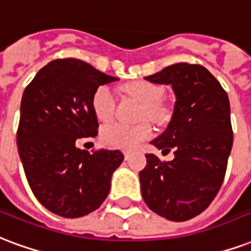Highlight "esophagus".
Returning a JSON list of instances; mask_svg holds the SVG:
<instances>
[{
	"label": "esophagus",
	"mask_w": 251,
	"mask_h": 251,
	"mask_svg": "<svg viewBox=\"0 0 251 251\" xmlns=\"http://www.w3.org/2000/svg\"><path fill=\"white\" fill-rule=\"evenodd\" d=\"M124 155H125V159L130 158V153L129 151H124Z\"/></svg>",
	"instance_id": "34e87169"
}]
</instances>
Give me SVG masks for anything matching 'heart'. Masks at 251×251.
<instances>
[{"label":"heart","instance_id":"b5f03b06","mask_svg":"<svg viewBox=\"0 0 251 251\" xmlns=\"http://www.w3.org/2000/svg\"><path fill=\"white\" fill-rule=\"evenodd\" d=\"M127 94L135 97L144 103L142 118L163 122L169 118L168 107L161 103L163 98V89L157 83L149 81H135L124 86ZM117 100L114 93L107 85H101L96 89L92 97V107L98 120L109 121L116 113ZM153 135V127L149 122L138 125H125L120 122H111L102 127L101 140L107 148L131 150L135 149L145 140Z\"/></svg>","mask_w":251,"mask_h":251}]
</instances>
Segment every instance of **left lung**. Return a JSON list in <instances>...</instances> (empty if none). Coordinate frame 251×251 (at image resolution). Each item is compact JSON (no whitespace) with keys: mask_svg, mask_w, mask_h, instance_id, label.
I'll use <instances>...</instances> for the list:
<instances>
[{"mask_svg":"<svg viewBox=\"0 0 251 251\" xmlns=\"http://www.w3.org/2000/svg\"><path fill=\"white\" fill-rule=\"evenodd\" d=\"M146 79L172 85L176 94L172 121L151 141L162 151L174 150V159L146 154L140 172L142 198L161 217L187 221L210 205L224 182L233 146L229 97L201 65H170Z\"/></svg>","mask_w":251,"mask_h":251,"instance_id":"8db88e82","label":"left lung"}]
</instances>
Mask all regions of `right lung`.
<instances>
[{"label":"right lung","instance_id":"1","mask_svg":"<svg viewBox=\"0 0 251 251\" xmlns=\"http://www.w3.org/2000/svg\"><path fill=\"white\" fill-rule=\"evenodd\" d=\"M113 81L81 59H54L22 94L18 153L31 192L54 214L78 218L98 209L124 161L120 150L90 154L75 146L98 134L92 97L100 85Z\"/></svg>","mask_w":251,"mask_h":251}]
</instances>
